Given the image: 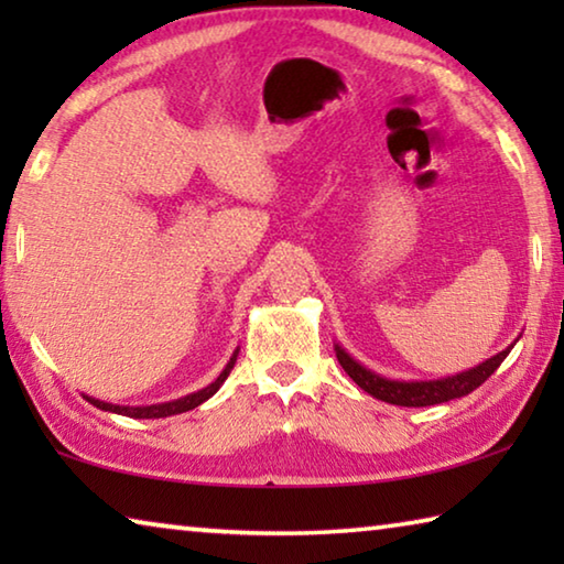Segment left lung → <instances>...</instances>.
Segmentation results:
<instances>
[{"label":"left lung","mask_w":564,"mask_h":564,"mask_svg":"<svg viewBox=\"0 0 564 564\" xmlns=\"http://www.w3.org/2000/svg\"><path fill=\"white\" fill-rule=\"evenodd\" d=\"M518 343V340H514ZM514 343H510L508 348L500 350L498 356H492L488 360H482L480 366L467 368L463 373L455 376H445L437 380H393L376 373L358 362L356 358L346 352V348H340L336 343V358L343 366V370L352 378V383L360 386L366 393H370L378 400L390 405H403V408H425V405H437V403H447V400L463 398L467 393H473L475 388H480L485 380H488L495 370L500 368V362L508 358V352L514 348Z\"/></svg>","instance_id":"obj_1"}]
</instances>
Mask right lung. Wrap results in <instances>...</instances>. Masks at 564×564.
Returning <instances> with one entry per match:
<instances>
[{
  "instance_id": "right-lung-1",
  "label": "right lung",
  "mask_w": 564,
  "mask_h": 564,
  "mask_svg": "<svg viewBox=\"0 0 564 564\" xmlns=\"http://www.w3.org/2000/svg\"><path fill=\"white\" fill-rule=\"evenodd\" d=\"M236 358H238V348L234 350L231 360L226 362V368L218 373V378L214 383H208L206 388L196 390V393H188L184 398H176V400H169V403H156V405H113V403H104V400L97 398H89L91 405H97L99 410H107V413H117V415H127V417H139V420H151V417H169V415H178V413H186V410H194L202 403H206L208 398H212L218 388L224 386V380L231 373L234 366H236Z\"/></svg>"
}]
</instances>
